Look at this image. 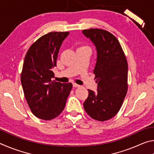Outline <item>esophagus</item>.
<instances>
[{"mask_svg": "<svg viewBox=\"0 0 154 154\" xmlns=\"http://www.w3.org/2000/svg\"><path fill=\"white\" fill-rule=\"evenodd\" d=\"M72 85H73V87H74V88H78V87H79V86H80L79 85H78V84H77V83H72Z\"/></svg>", "mask_w": 154, "mask_h": 154, "instance_id": "obj_1", "label": "esophagus"}]
</instances>
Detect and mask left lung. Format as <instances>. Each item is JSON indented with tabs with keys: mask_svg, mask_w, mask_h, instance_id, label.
<instances>
[{
	"mask_svg": "<svg viewBox=\"0 0 154 154\" xmlns=\"http://www.w3.org/2000/svg\"><path fill=\"white\" fill-rule=\"evenodd\" d=\"M83 34L96 46L97 60L94 70L97 92L89 95L83 107L92 119L104 122L118 113L128 91V63L117 38L103 29L90 28Z\"/></svg>",
	"mask_w": 154,
	"mask_h": 154,
	"instance_id": "1",
	"label": "left lung"
}]
</instances>
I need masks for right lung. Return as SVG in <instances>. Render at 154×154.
Listing matches in <instances>:
<instances>
[{
  "label": "right lung",
  "mask_w": 154,
  "mask_h": 154,
  "mask_svg": "<svg viewBox=\"0 0 154 154\" xmlns=\"http://www.w3.org/2000/svg\"><path fill=\"white\" fill-rule=\"evenodd\" d=\"M69 32H49L36 40L26 54L21 83L27 103L38 118L51 120L64 110L72 85L52 81L59 49Z\"/></svg>",
  "instance_id": "right-lung-1"
}]
</instances>
